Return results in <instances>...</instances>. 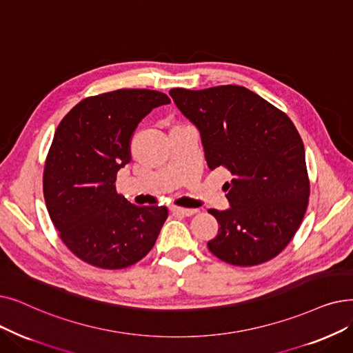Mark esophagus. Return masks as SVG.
<instances>
[{
  "label": "esophagus",
  "instance_id": "esophagus-1",
  "mask_svg": "<svg viewBox=\"0 0 353 353\" xmlns=\"http://www.w3.org/2000/svg\"><path fill=\"white\" fill-rule=\"evenodd\" d=\"M170 210L176 214H180V216H192V214L197 212V209H186V208H177V206L170 208Z\"/></svg>",
  "mask_w": 353,
  "mask_h": 353
}]
</instances>
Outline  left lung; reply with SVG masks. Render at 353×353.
<instances>
[{"mask_svg":"<svg viewBox=\"0 0 353 353\" xmlns=\"http://www.w3.org/2000/svg\"><path fill=\"white\" fill-rule=\"evenodd\" d=\"M180 112L199 130L210 170L228 168L229 209H209L219 223L209 251L251 267L279 255L297 232L309 203L304 145L291 119L255 92L223 85L170 89Z\"/></svg>","mask_w":353,"mask_h":353,"instance_id":"1","label":"left lung"}]
</instances>
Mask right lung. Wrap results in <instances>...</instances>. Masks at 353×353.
<instances>
[{
	"instance_id": "add662e5",
	"label": "right lung",
	"mask_w": 353,
	"mask_h": 353,
	"mask_svg": "<svg viewBox=\"0 0 353 353\" xmlns=\"http://www.w3.org/2000/svg\"><path fill=\"white\" fill-rule=\"evenodd\" d=\"M170 103L163 92L118 89L81 101L62 119L43 176L44 201L66 247L82 261L125 268L154 247L164 206H137L117 193V173L131 161L141 119Z\"/></svg>"
}]
</instances>
